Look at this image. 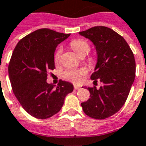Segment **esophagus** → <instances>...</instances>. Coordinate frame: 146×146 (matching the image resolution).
<instances>
[{"label":"esophagus","mask_w":146,"mask_h":146,"mask_svg":"<svg viewBox=\"0 0 146 146\" xmlns=\"http://www.w3.org/2000/svg\"><path fill=\"white\" fill-rule=\"evenodd\" d=\"M81 88H80V87H79V86H77V85H74V90H79V89Z\"/></svg>","instance_id":"obj_1"}]
</instances>
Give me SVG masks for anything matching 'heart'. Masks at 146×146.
I'll return each mask as SVG.
<instances>
[{"label": "heart", "mask_w": 146, "mask_h": 146, "mask_svg": "<svg viewBox=\"0 0 146 146\" xmlns=\"http://www.w3.org/2000/svg\"><path fill=\"white\" fill-rule=\"evenodd\" d=\"M70 46L75 52L79 55H85L90 50V46L89 43L85 40L81 39H77L72 40L70 42ZM62 48H57L54 55V59L55 62H58L60 58L61 54H62ZM88 73V69L85 68H71V69L66 70L64 73V77L68 81H71L74 83H78L81 81V78L84 76Z\"/></svg>", "instance_id": "1"}]
</instances>
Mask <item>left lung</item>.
I'll use <instances>...</instances> for the list:
<instances>
[{"mask_svg": "<svg viewBox=\"0 0 146 146\" xmlns=\"http://www.w3.org/2000/svg\"><path fill=\"white\" fill-rule=\"evenodd\" d=\"M79 34L94 43L98 62L91 74L94 82L104 85L88 88L90 97L81 103L86 115L97 119L113 116L126 102L135 76L134 55L123 37L106 27H94Z\"/></svg>", "mask_w": 146, "mask_h": 146, "instance_id": "8db88e82", "label": "left lung"}]
</instances>
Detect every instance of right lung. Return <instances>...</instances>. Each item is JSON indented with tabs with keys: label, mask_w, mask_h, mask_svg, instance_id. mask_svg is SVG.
Returning <instances> with one entry per match:
<instances>
[{
	"label": "right lung",
	"mask_w": 146,
	"mask_h": 146,
	"mask_svg": "<svg viewBox=\"0 0 146 146\" xmlns=\"http://www.w3.org/2000/svg\"><path fill=\"white\" fill-rule=\"evenodd\" d=\"M70 34L39 29L20 39L9 63L8 73L13 94L23 108L38 119H47L59 112L73 84L60 80L55 87L46 81L55 68L57 46Z\"/></svg>",
	"instance_id": "right-lung-1"
}]
</instances>
